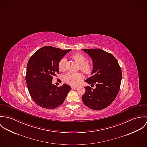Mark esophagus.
<instances>
[{
  "instance_id": "1",
  "label": "esophagus",
  "mask_w": 147,
  "mask_h": 147,
  "mask_svg": "<svg viewBox=\"0 0 147 147\" xmlns=\"http://www.w3.org/2000/svg\"><path fill=\"white\" fill-rule=\"evenodd\" d=\"M71 88H72V89H76L78 88H77L76 86H71Z\"/></svg>"
}]
</instances>
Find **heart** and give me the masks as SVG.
I'll return each mask as SVG.
<instances>
[{
    "label": "heart",
    "instance_id": "b5f03b06",
    "mask_svg": "<svg viewBox=\"0 0 147 147\" xmlns=\"http://www.w3.org/2000/svg\"><path fill=\"white\" fill-rule=\"evenodd\" d=\"M72 58L80 65V69L86 74L91 73L93 69V65L92 63L87 62V58L82 54L77 53L74 54ZM66 59L62 58L58 63V68L61 71H64L65 67ZM83 75L80 72H68L63 76V81L72 86H76L83 79Z\"/></svg>",
    "mask_w": 147,
    "mask_h": 147
}]
</instances>
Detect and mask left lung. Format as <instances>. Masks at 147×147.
I'll use <instances>...</instances> for the list:
<instances>
[{
	"label": "left lung",
	"mask_w": 147,
	"mask_h": 147,
	"mask_svg": "<svg viewBox=\"0 0 147 147\" xmlns=\"http://www.w3.org/2000/svg\"><path fill=\"white\" fill-rule=\"evenodd\" d=\"M83 50L92 58L93 68L92 76L85 82L96 85V88L85 86L82 100L89 108L100 110L109 106L117 96L122 80V70L111 54L100 49Z\"/></svg>",
	"instance_id": "1"
}]
</instances>
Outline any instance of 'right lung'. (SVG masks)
Instances as JSON below:
<instances>
[{"label": "right lung", "instance_id": "obj_1", "mask_svg": "<svg viewBox=\"0 0 147 147\" xmlns=\"http://www.w3.org/2000/svg\"><path fill=\"white\" fill-rule=\"evenodd\" d=\"M71 50L44 46L30 58L26 66L25 80L29 94L37 105L52 109L62 105L71 89L64 84H52L53 78L59 74L58 63Z\"/></svg>", "mask_w": 147, "mask_h": 147}]
</instances>
